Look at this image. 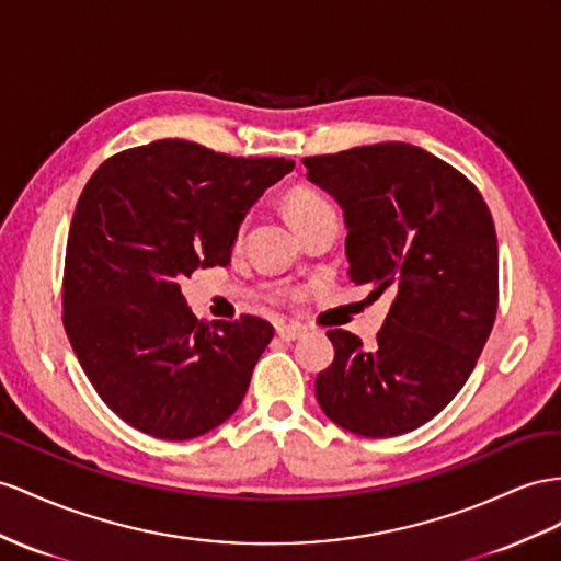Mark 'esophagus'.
Returning a JSON list of instances; mask_svg holds the SVG:
<instances>
[{
  "mask_svg": "<svg viewBox=\"0 0 561 561\" xmlns=\"http://www.w3.org/2000/svg\"><path fill=\"white\" fill-rule=\"evenodd\" d=\"M277 334L282 341H296L298 336L306 334V327L298 324V322H289V324H279L277 327Z\"/></svg>",
  "mask_w": 561,
  "mask_h": 561,
  "instance_id": "obj_1",
  "label": "esophagus"
}]
</instances>
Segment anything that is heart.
<instances>
[{
  "label": "heart",
  "instance_id": "obj_1",
  "mask_svg": "<svg viewBox=\"0 0 561 561\" xmlns=\"http://www.w3.org/2000/svg\"><path fill=\"white\" fill-rule=\"evenodd\" d=\"M329 210H334L332 201L322 192L312 190V186H296V190H291L289 196H286V213H289L296 229Z\"/></svg>",
  "mask_w": 561,
  "mask_h": 561
}]
</instances>
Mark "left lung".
<instances>
[{"label": "left lung", "instance_id": "8db88e82", "mask_svg": "<svg viewBox=\"0 0 561 561\" xmlns=\"http://www.w3.org/2000/svg\"><path fill=\"white\" fill-rule=\"evenodd\" d=\"M346 218L351 282L391 308L369 348L329 329L314 396L334 424L389 438L434 420L477 367L497 312V237L462 172L405 141L304 158Z\"/></svg>", "mask_w": 561, "mask_h": 561}]
</instances>
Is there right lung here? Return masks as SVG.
<instances>
[{
    "instance_id": "add662e5",
    "label": "right lung",
    "mask_w": 561,
    "mask_h": 561,
    "mask_svg": "<svg viewBox=\"0 0 561 561\" xmlns=\"http://www.w3.org/2000/svg\"><path fill=\"white\" fill-rule=\"evenodd\" d=\"M291 170L286 158L158 139L111 156L84 184L66 243L64 327L123 422L190 440L237 412L275 329L253 314L208 327L180 282L225 267L249 208Z\"/></svg>"
}]
</instances>
